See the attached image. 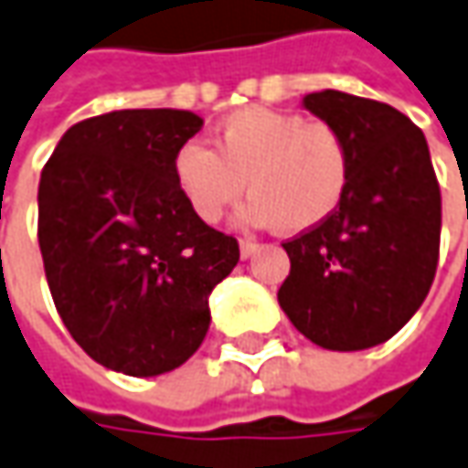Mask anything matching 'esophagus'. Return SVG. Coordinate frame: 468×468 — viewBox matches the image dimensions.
I'll use <instances>...</instances> for the list:
<instances>
[{
	"label": "esophagus",
	"mask_w": 468,
	"mask_h": 468,
	"mask_svg": "<svg viewBox=\"0 0 468 468\" xmlns=\"http://www.w3.org/2000/svg\"><path fill=\"white\" fill-rule=\"evenodd\" d=\"M256 249H259V246H256L254 238H243V240H240V259H251V256L256 254Z\"/></svg>",
	"instance_id": "obj_1"
}]
</instances>
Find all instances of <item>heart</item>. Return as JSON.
Listing matches in <instances>:
<instances>
[{
    "label": "heart",
    "instance_id": "obj_1",
    "mask_svg": "<svg viewBox=\"0 0 468 468\" xmlns=\"http://www.w3.org/2000/svg\"><path fill=\"white\" fill-rule=\"evenodd\" d=\"M173 177L188 209L207 225L249 188L238 212L246 228L306 233L330 219L351 180V149L327 122L295 112L249 107L228 114L214 131V149L186 141L173 156Z\"/></svg>",
    "mask_w": 468,
    "mask_h": 468
}]
</instances>
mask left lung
I'll list each match as a JSON object with an SVG mask.
<instances>
[{"label":"left lung","mask_w":468,"mask_h":468,"mask_svg":"<svg viewBox=\"0 0 468 468\" xmlns=\"http://www.w3.org/2000/svg\"><path fill=\"white\" fill-rule=\"evenodd\" d=\"M303 110L343 133L351 180L337 212L282 243L285 316L327 351H364L417 314L440 254V186L424 133L390 104L343 91L303 96Z\"/></svg>","instance_id":"obj_1"}]
</instances>
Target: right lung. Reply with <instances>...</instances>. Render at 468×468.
I'll return each instance as SVG.
<instances>
[{
  "label": "right lung",
  "mask_w": 468,
  "mask_h": 468,
  "mask_svg": "<svg viewBox=\"0 0 468 468\" xmlns=\"http://www.w3.org/2000/svg\"><path fill=\"white\" fill-rule=\"evenodd\" d=\"M188 110H114L72 125L38 183V246L54 306L101 367L156 377L209 330V293L240 259L201 222L173 177L201 131Z\"/></svg>",
  "instance_id": "obj_1"
}]
</instances>
